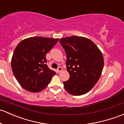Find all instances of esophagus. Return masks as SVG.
Wrapping results in <instances>:
<instances>
[{
    "instance_id": "34e87169",
    "label": "esophagus",
    "mask_w": 124,
    "mask_h": 124,
    "mask_svg": "<svg viewBox=\"0 0 124 124\" xmlns=\"http://www.w3.org/2000/svg\"><path fill=\"white\" fill-rule=\"evenodd\" d=\"M62 70V69L61 67H59L58 69H57V71H58V73H60Z\"/></svg>"
}]
</instances>
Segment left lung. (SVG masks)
<instances>
[{
    "label": "left lung",
    "instance_id": "1",
    "mask_svg": "<svg viewBox=\"0 0 124 124\" xmlns=\"http://www.w3.org/2000/svg\"><path fill=\"white\" fill-rule=\"evenodd\" d=\"M60 42L67 55L70 78L64 82L66 91L79 96L90 91L99 80L104 65L99 48L86 37L71 36L61 38Z\"/></svg>",
    "mask_w": 124,
    "mask_h": 124
}]
</instances>
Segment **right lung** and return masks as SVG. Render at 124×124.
<instances>
[{"instance_id": "obj_1", "label": "right lung", "mask_w": 124, "mask_h": 124, "mask_svg": "<svg viewBox=\"0 0 124 124\" xmlns=\"http://www.w3.org/2000/svg\"><path fill=\"white\" fill-rule=\"evenodd\" d=\"M58 39L30 37L21 41L15 48L11 60L12 70L25 90L34 93L42 91L56 74L46 64V54Z\"/></svg>"}]
</instances>
